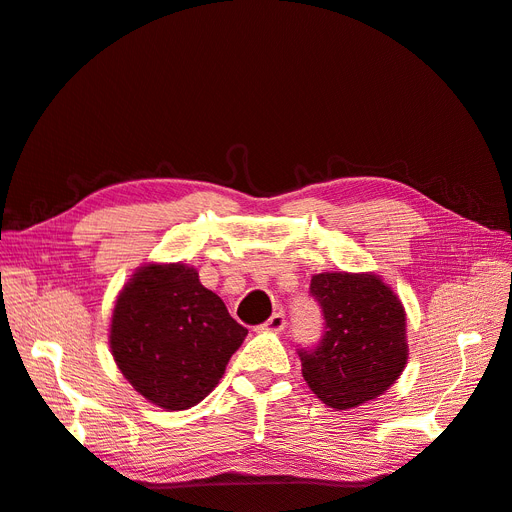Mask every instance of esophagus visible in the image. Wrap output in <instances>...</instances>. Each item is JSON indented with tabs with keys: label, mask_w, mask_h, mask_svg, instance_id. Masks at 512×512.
<instances>
[{
	"label": "esophagus",
	"mask_w": 512,
	"mask_h": 512,
	"mask_svg": "<svg viewBox=\"0 0 512 512\" xmlns=\"http://www.w3.org/2000/svg\"><path fill=\"white\" fill-rule=\"evenodd\" d=\"M286 327V316L284 312H275L265 324H262V331H282Z\"/></svg>",
	"instance_id": "obj_1"
}]
</instances>
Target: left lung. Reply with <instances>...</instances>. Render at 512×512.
<instances>
[{"label": "left lung", "mask_w": 512, "mask_h": 512, "mask_svg": "<svg viewBox=\"0 0 512 512\" xmlns=\"http://www.w3.org/2000/svg\"><path fill=\"white\" fill-rule=\"evenodd\" d=\"M324 331L299 348L303 378L324 404L346 410L382 395L406 367V314L369 273H318L309 284Z\"/></svg>", "instance_id": "8db88e82"}]
</instances>
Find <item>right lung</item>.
<instances>
[{"mask_svg": "<svg viewBox=\"0 0 512 512\" xmlns=\"http://www.w3.org/2000/svg\"><path fill=\"white\" fill-rule=\"evenodd\" d=\"M245 335L194 269L149 265L119 294L111 350L121 374L151 404L188 410L220 382Z\"/></svg>", "mask_w": 512, "mask_h": 512, "instance_id": "obj_1", "label": "right lung"}]
</instances>
